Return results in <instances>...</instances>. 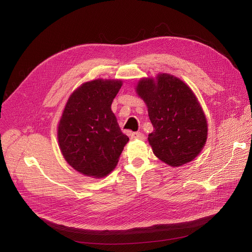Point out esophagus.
I'll return each mask as SVG.
<instances>
[{
  "mask_svg": "<svg viewBox=\"0 0 252 252\" xmlns=\"http://www.w3.org/2000/svg\"><path fill=\"white\" fill-rule=\"evenodd\" d=\"M129 136H130L131 140H144L145 139V135L143 132H140V131L131 132Z\"/></svg>",
  "mask_w": 252,
  "mask_h": 252,
  "instance_id": "34e87169",
  "label": "esophagus"
}]
</instances>
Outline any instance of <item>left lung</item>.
<instances>
[{
	"mask_svg": "<svg viewBox=\"0 0 252 252\" xmlns=\"http://www.w3.org/2000/svg\"><path fill=\"white\" fill-rule=\"evenodd\" d=\"M156 80L143 79L137 86L154 127L148 140L160 160L180 166L193 160L205 146L207 120L196 97L181 80L168 74H160Z\"/></svg>",
	"mask_w": 252,
	"mask_h": 252,
	"instance_id": "8db88e82",
	"label": "left lung"
}]
</instances>
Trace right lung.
<instances>
[{"mask_svg":"<svg viewBox=\"0 0 252 252\" xmlns=\"http://www.w3.org/2000/svg\"><path fill=\"white\" fill-rule=\"evenodd\" d=\"M122 85L116 80L87 82L66 102L59 124V144L65 161L84 175L110 173L128 141L111 111Z\"/></svg>","mask_w":252,"mask_h":252,"instance_id":"add662e5","label":"right lung"}]
</instances>
